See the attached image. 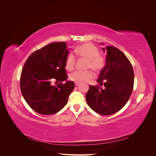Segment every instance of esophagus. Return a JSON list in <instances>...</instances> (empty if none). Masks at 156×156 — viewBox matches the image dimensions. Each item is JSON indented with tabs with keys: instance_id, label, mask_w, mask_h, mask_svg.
<instances>
[{
	"instance_id": "esophagus-1",
	"label": "esophagus",
	"mask_w": 156,
	"mask_h": 156,
	"mask_svg": "<svg viewBox=\"0 0 156 156\" xmlns=\"http://www.w3.org/2000/svg\"><path fill=\"white\" fill-rule=\"evenodd\" d=\"M79 84H80V83H75V85L76 86H78Z\"/></svg>"
}]
</instances>
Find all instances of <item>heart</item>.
Masks as SVG:
<instances>
[{
	"instance_id": "b5f03b06",
	"label": "heart",
	"mask_w": 156,
	"mask_h": 156,
	"mask_svg": "<svg viewBox=\"0 0 156 156\" xmlns=\"http://www.w3.org/2000/svg\"><path fill=\"white\" fill-rule=\"evenodd\" d=\"M75 53L78 56L87 60V67L91 68L96 72L100 71L105 65V58L99 54V49L91 43H87L78 46L75 49ZM76 57L70 53L65 58V68L68 70H72L75 65ZM94 75L91 70L86 72L75 71L70 75L69 78L75 83L88 81L94 77Z\"/></svg>"
}]
</instances>
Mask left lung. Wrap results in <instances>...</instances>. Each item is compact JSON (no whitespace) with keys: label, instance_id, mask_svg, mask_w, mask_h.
<instances>
[{"label":"left lung","instance_id":"1","mask_svg":"<svg viewBox=\"0 0 156 156\" xmlns=\"http://www.w3.org/2000/svg\"><path fill=\"white\" fill-rule=\"evenodd\" d=\"M102 49L107 51L106 63L97 82L100 86L104 84V89L98 84L90 85L86 99L96 113L109 115L119 112L129 99L134 85V71L131 62L120 50L113 46Z\"/></svg>","mask_w":156,"mask_h":156}]
</instances>
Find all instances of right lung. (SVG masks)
I'll return each instance as SVG.
<instances>
[{
  "instance_id": "1",
  "label": "right lung",
  "mask_w": 156,
  "mask_h": 156,
  "mask_svg": "<svg viewBox=\"0 0 156 156\" xmlns=\"http://www.w3.org/2000/svg\"><path fill=\"white\" fill-rule=\"evenodd\" d=\"M66 42H52L31 54L20 76V89L25 100L35 112L42 115L57 113L67 104L75 87L68 78L65 58L69 54ZM53 81L60 82L52 86Z\"/></svg>"
}]
</instances>
